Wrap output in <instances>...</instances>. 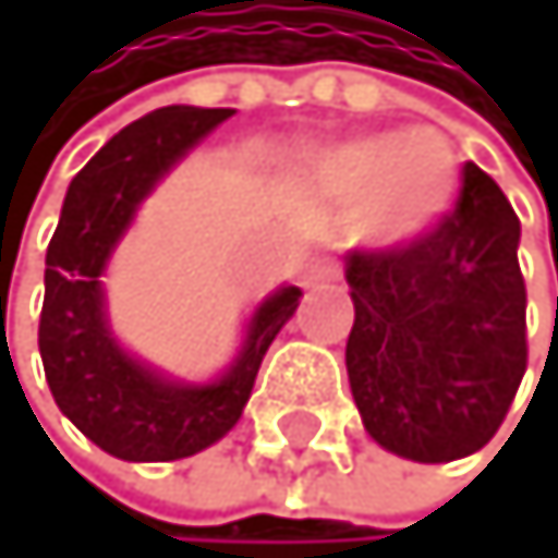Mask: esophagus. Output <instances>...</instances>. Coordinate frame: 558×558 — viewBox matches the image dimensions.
Returning <instances> with one entry per match:
<instances>
[{"instance_id": "1", "label": "esophagus", "mask_w": 558, "mask_h": 558, "mask_svg": "<svg viewBox=\"0 0 558 558\" xmlns=\"http://www.w3.org/2000/svg\"><path fill=\"white\" fill-rule=\"evenodd\" d=\"M339 279V265H335L331 258H314L311 265H307V272H303V282L307 286H322V282H335Z\"/></svg>"}]
</instances>
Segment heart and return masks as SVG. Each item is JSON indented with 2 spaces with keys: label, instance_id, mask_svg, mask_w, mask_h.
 I'll list each match as a JSON object with an SVG mask.
<instances>
[{
  "label": "heart",
  "instance_id": "obj_1",
  "mask_svg": "<svg viewBox=\"0 0 558 558\" xmlns=\"http://www.w3.org/2000/svg\"><path fill=\"white\" fill-rule=\"evenodd\" d=\"M311 178L317 192L356 202V227L374 244H412L437 230L454 209L461 163L437 129L360 135L325 149Z\"/></svg>",
  "mask_w": 558,
  "mask_h": 558
}]
</instances>
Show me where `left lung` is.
<instances>
[{
    "instance_id": "1",
    "label": "left lung",
    "mask_w": 558,
    "mask_h": 558,
    "mask_svg": "<svg viewBox=\"0 0 558 558\" xmlns=\"http://www.w3.org/2000/svg\"><path fill=\"white\" fill-rule=\"evenodd\" d=\"M521 219L499 184L464 163L454 209L391 251H352L349 388L391 454L440 464L486 447L527 371Z\"/></svg>"
}]
</instances>
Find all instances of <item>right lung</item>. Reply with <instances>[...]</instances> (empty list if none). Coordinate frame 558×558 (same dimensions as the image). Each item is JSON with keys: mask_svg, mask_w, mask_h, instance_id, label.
Here are the masks:
<instances>
[{"mask_svg": "<svg viewBox=\"0 0 558 558\" xmlns=\"http://www.w3.org/2000/svg\"><path fill=\"white\" fill-rule=\"evenodd\" d=\"M230 108H160L121 129L76 178L45 258V307L37 345L48 388L83 437L121 461H178L233 429L258 366L296 311L300 290L282 286L255 311L241 356L213 384L167 380L114 342L100 272L153 184Z\"/></svg>", "mask_w": 558, "mask_h": 558, "instance_id": "right-lung-1", "label": "right lung"}]
</instances>
